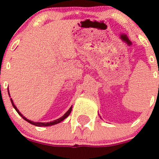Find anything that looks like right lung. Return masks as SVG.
Instances as JSON below:
<instances>
[{"instance_id":"obj_1","label":"right lung","mask_w":159,"mask_h":159,"mask_svg":"<svg viewBox=\"0 0 159 159\" xmlns=\"http://www.w3.org/2000/svg\"><path fill=\"white\" fill-rule=\"evenodd\" d=\"M8 96H9V97H10L9 91H8ZM10 100H11V102H12V106H13V108H15V109H16V111H17V113L19 114V115L20 116L22 117L23 119H24V120H26L27 122L30 123V124H33V125H35V126H37V127H48V126L55 125V124H58V123L62 122V120H65V119L66 118V117L68 116H69L70 114V112H71V110H72V106H71L70 108V109L68 110V111H67L66 112V113L64 114V115L62 116V117H60V118L57 119V120H55L51 121V122H48V123L33 122V121L29 120H28V119H27L26 117H24V116H23L22 114H21L20 112V111H19V110L17 109V108H16V105H15V104H14V103H13V101H12V98H11V99H10Z\"/></svg>"}]
</instances>
